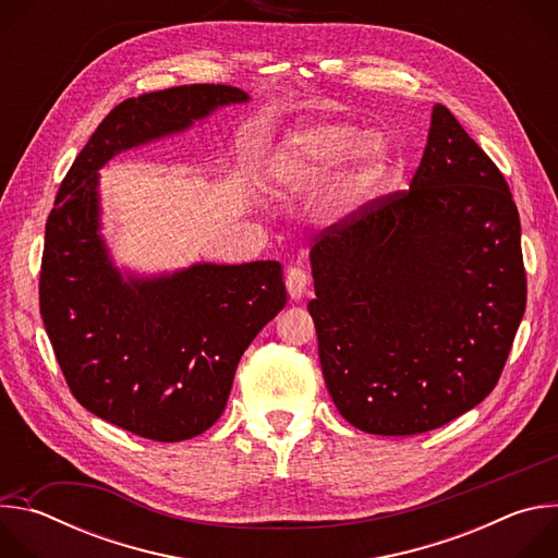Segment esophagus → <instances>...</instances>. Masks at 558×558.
I'll use <instances>...</instances> for the list:
<instances>
[{"label": "esophagus", "mask_w": 558, "mask_h": 558, "mask_svg": "<svg viewBox=\"0 0 558 558\" xmlns=\"http://www.w3.org/2000/svg\"><path fill=\"white\" fill-rule=\"evenodd\" d=\"M284 284H287V291H289L291 300L298 302V300L304 298V293H306V289H308V276H306L304 269L291 267V269L287 271V276H284Z\"/></svg>", "instance_id": "1"}]
</instances>
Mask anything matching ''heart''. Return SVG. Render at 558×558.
I'll use <instances>...</instances> for the list:
<instances>
[{
	"label": "heart",
	"instance_id": "1",
	"mask_svg": "<svg viewBox=\"0 0 558 558\" xmlns=\"http://www.w3.org/2000/svg\"><path fill=\"white\" fill-rule=\"evenodd\" d=\"M351 158L357 183L373 185L390 168L392 149L377 134L347 121L311 119L291 128L269 161L271 181L280 190L308 187L331 179Z\"/></svg>",
	"mask_w": 558,
	"mask_h": 558
}]
</instances>
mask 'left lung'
I'll return each instance as SVG.
<instances>
[{
  "mask_svg": "<svg viewBox=\"0 0 558 558\" xmlns=\"http://www.w3.org/2000/svg\"><path fill=\"white\" fill-rule=\"evenodd\" d=\"M311 274L329 395L371 435L435 430L484 402L525 311L510 187L441 104L411 190L329 227Z\"/></svg>",
  "mask_w": 558,
  "mask_h": 558,
  "instance_id": "8db88e82",
  "label": "left lung"
}]
</instances>
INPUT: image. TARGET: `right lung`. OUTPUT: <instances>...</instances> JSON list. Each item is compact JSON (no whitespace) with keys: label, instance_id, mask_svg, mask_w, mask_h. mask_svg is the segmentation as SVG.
<instances>
[{"label":"right lung","instance_id":"1","mask_svg":"<svg viewBox=\"0 0 558 558\" xmlns=\"http://www.w3.org/2000/svg\"><path fill=\"white\" fill-rule=\"evenodd\" d=\"M247 101L241 88L194 84L119 104L74 158L46 222L39 306L63 377L84 409L145 439H192L222 415L238 362L287 304L282 265L119 269L101 235L99 170Z\"/></svg>","mask_w":558,"mask_h":558}]
</instances>
